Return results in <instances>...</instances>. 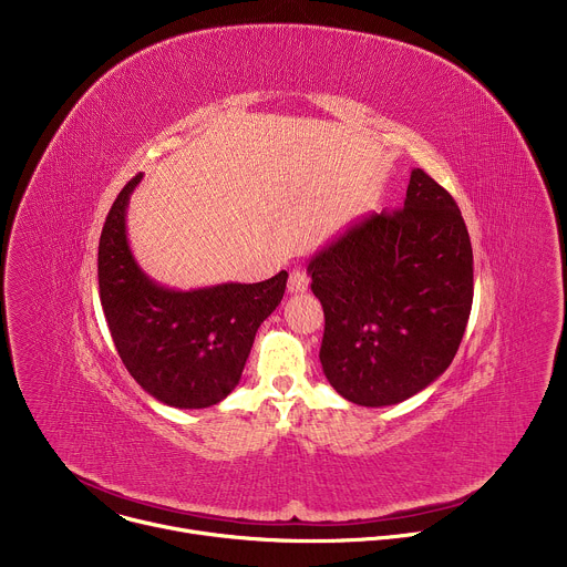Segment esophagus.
<instances>
[{"instance_id": "obj_1", "label": "esophagus", "mask_w": 567, "mask_h": 567, "mask_svg": "<svg viewBox=\"0 0 567 567\" xmlns=\"http://www.w3.org/2000/svg\"><path fill=\"white\" fill-rule=\"evenodd\" d=\"M307 287H309V276L302 269H293L289 274V282H287L289 293H305Z\"/></svg>"}]
</instances>
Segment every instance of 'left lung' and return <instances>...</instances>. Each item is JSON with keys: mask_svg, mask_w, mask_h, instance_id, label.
<instances>
[{"mask_svg": "<svg viewBox=\"0 0 567 567\" xmlns=\"http://www.w3.org/2000/svg\"><path fill=\"white\" fill-rule=\"evenodd\" d=\"M326 311L320 365L368 409L431 385L453 361L473 302V251L455 199L411 173L403 208L354 219L309 265Z\"/></svg>", "mask_w": 567, "mask_h": 567, "instance_id": "obj_1", "label": "left lung"}]
</instances>
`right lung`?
<instances>
[{"mask_svg": "<svg viewBox=\"0 0 567 567\" xmlns=\"http://www.w3.org/2000/svg\"><path fill=\"white\" fill-rule=\"evenodd\" d=\"M141 179L118 193L101 233V305L121 361L147 394L173 409H208L239 383L258 328L282 300L287 271L190 291L154 282L132 256L125 226Z\"/></svg>", "mask_w": 567, "mask_h": 567, "instance_id": "right-lung-1", "label": "right lung"}]
</instances>
